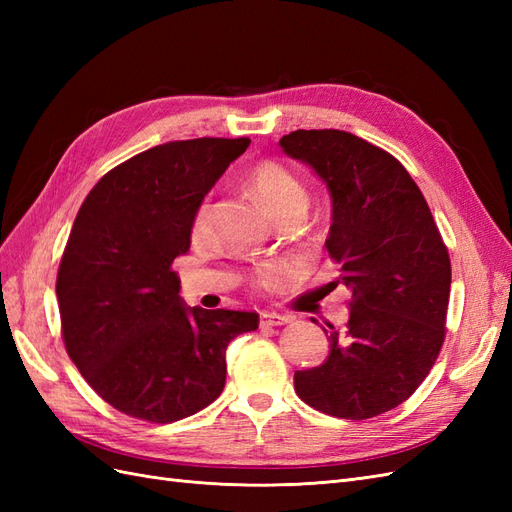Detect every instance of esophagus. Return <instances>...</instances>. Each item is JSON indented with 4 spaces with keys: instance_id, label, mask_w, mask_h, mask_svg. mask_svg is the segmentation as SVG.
I'll use <instances>...</instances> for the list:
<instances>
[{
    "instance_id": "1",
    "label": "esophagus",
    "mask_w": 512,
    "mask_h": 512,
    "mask_svg": "<svg viewBox=\"0 0 512 512\" xmlns=\"http://www.w3.org/2000/svg\"><path fill=\"white\" fill-rule=\"evenodd\" d=\"M290 322L288 316L275 314V312H262L260 314V327H280V324Z\"/></svg>"
}]
</instances>
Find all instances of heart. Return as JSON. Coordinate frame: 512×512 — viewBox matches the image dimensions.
<instances>
[{
	"label": "heart",
	"instance_id": "b5f03b06",
	"mask_svg": "<svg viewBox=\"0 0 512 512\" xmlns=\"http://www.w3.org/2000/svg\"><path fill=\"white\" fill-rule=\"evenodd\" d=\"M247 188H250L258 207L265 211L273 222L290 218V215H301L303 218V213L307 209V190L303 188V183L294 177L286 166L277 162L256 164L250 170V175H247ZM207 218H209V205L200 203L192 215V224H190L192 237L203 235L207 228ZM282 275H284V267L273 265V267L262 269L256 275V282L262 286H271L280 280Z\"/></svg>",
	"mask_w": 512,
	"mask_h": 512
}]
</instances>
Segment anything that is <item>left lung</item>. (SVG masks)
Listing matches in <instances>:
<instances>
[{"mask_svg": "<svg viewBox=\"0 0 512 512\" xmlns=\"http://www.w3.org/2000/svg\"><path fill=\"white\" fill-rule=\"evenodd\" d=\"M280 145L327 183L324 245L352 292L346 329L327 322V361L294 371V391L324 414L365 421L404 404L436 363L451 258L423 192L391 153L342 130H297Z\"/></svg>", "mask_w": 512, "mask_h": 512, "instance_id": "8db88e82", "label": "left lung"}]
</instances>
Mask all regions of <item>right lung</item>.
Masks as SVG:
<instances>
[{"label": "right lung", "mask_w": 512, "mask_h": 512, "mask_svg": "<svg viewBox=\"0 0 512 512\" xmlns=\"http://www.w3.org/2000/svg\"><path fill=\"white\" fill-rule=\"evenodd\" d=\"M250 138L151 147L96 183L59 262L61 335L106 404L149 423L207 408L226 382V348L258 329L256 312L188 307L175 258L192 215Z\"/></svg>", "instance_id": "1"}]
</instances>
